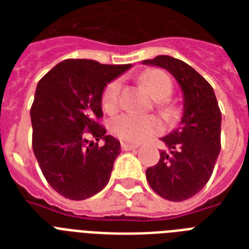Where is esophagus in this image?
<instances>
[{
  "mask_svg": "<svg viewBox=\"0 0 249 249\" xmlns=\"http://www.w3.org/2000/svg\"><path fill=\"white\" fill-rule=\"evenodd\" d=\"M138 146L134 143H128V142H121V150L123 151H129V150H134L137 148Z\"/></svg>",
  "mask_w": 249,
  "mask_h": 249,
  "instance_id": "esophagus-1",
  "label": "esophagus"
}]
</instances>
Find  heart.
<instances>
[{"label":"heart","instance_id":"b5f03b06","mask_svg":"<svg viewBox=\"0 0 249 249\" xmlns=\"http://www.w3.org/2000/svg\"><path fill=\"white\" fill-rule=\"evenodd\" d=\"M141 85L155 99L156 108L166 119L177 116V108L168 98L173 94V81L161 70H150L140 77ZM120 81L112 80L105 86L101 95L102 108L107 113H115L120 101ZM109 130L119 140L132 143H140L163 132V125L156 116H137L133 113H123L113 117L109 123Z\"/></svg>","mask_w":249,"mask_h":249}]
</instances>
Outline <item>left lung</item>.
<instances>
[{
    "instance_id": "left-lung-1",
    "label": "left lung",
    "mask_w": 249,
    "mask_h": 249,
    "mask_svg": "<svg viewBox=\"0 0 249 249\" xmlns=\"http://www.w3.org/2000/svg\"><path fill=\"white\" fill-rule=\"evenodd\" d=\"M165 68L183 91L181 124L161 138L168 150L146 170L148 185L159 196L182 201L200 191L212 176L221 150V111L211 84L191 66L169 55L143 60Z\"/></svg>"
}]
</instances>
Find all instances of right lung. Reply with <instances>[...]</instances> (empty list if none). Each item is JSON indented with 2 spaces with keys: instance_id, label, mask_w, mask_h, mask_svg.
Returning a JSON list of instances; mask_svg holds the SVG:
<instances>
[{
  "instance_id": "right-lung-1",
  "label": "right lung",
  "mask_w": 249,
  "mask_h": 249,
  "mask_svg": "<svg viewBox=\"0 0 249 249\" xmlns=\"http://www.w3.org/2000/svg\"><path fill=\"white\" fill-rule=\"evenodd\" d=\"M130 64L66 59L38 81L31 107L32 147L41 172L56 193L84 200L109 181L120 142L101 124L105 86ZM105 144L89 142L87 136Z\"/></svg>"
}]
</instances>
